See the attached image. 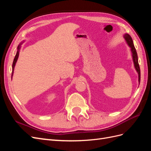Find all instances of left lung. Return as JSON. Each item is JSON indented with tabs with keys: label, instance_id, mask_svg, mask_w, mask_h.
Listing matches in <instances>:
<instances>
[{
	"label": "left lung",
	"instance_id": "obj_1",
	"mask_svg": "<svg viewBox=\"0 0 151 151\" xmlns=\"http://www.w3.org/2000/svg\"><path fill=\"white\" fill-rule=\"evenodd\" d=\"M123 38H124L127 44L129 45V47L130 48V52L132 53V60H133L134 67L137 72L138 73V77H139L138 81H139V84L140 82V67H139V62H138L137 53L135 48L134 47L133 40H132L131 36L128 33L124 34V35H123Z\"/></svg>",
	"mask_w": 151,
	"mask_h": 151
}]
</instances>
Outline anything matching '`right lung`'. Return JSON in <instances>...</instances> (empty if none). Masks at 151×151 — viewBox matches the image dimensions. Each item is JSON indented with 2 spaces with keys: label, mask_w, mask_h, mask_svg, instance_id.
Masks as SVG:
<instances>
[{
  "label": "right lung",
  "mask_w": 151,
  "mask_h": 151,
  "mask_svg": "<svg viewBox=\"0 0 151 151\" xmlns=\"http://www.w3.org/2000/svg\"><path fill=\"white\" fill-rule=\"evenodd\" d=\"M24 42V41H23V42L20 43V44L18 45V47L17 48V52H16V56L14 57V61H13V63H12V76H11V79L12 78V76H13V74H14V67H15V65H16V63L17 62V60L18 59V57H19V51H20V49H21V45Z\"/></svg>",
  "instance_id": "add662e5"
}]
</instances>
